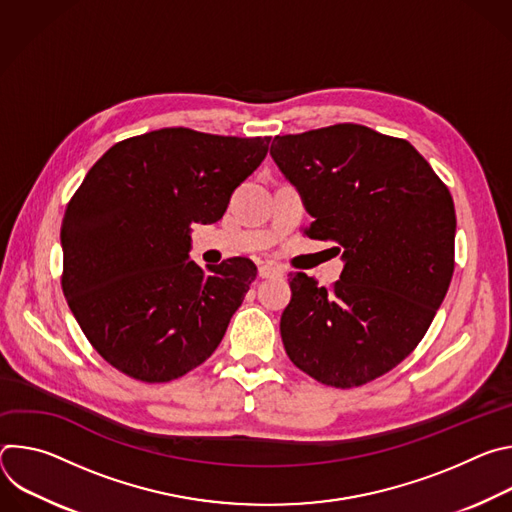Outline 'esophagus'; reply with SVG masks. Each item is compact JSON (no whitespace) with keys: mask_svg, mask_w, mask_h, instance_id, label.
I'll return each mask as SVG.
<instances>
[{"mask_svg":"<svg viewBox=\"0 0 512 512\" xmlns=\"http://www.w3.org/2000/svg\"><path fill=\"white\" fill-rule=\"evenodd\" d=\"M275 275H281V269L271 265V263H263L259 265V277L261 279H267V277H275Z\"/></svg>","mask_w":512,"mask_h":512,"instance_id":"1","label":"esophagus"}]
</instances>
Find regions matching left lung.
I'll use <instances>...</instances> for the list:
<instances>
[{"mask_svg":"<svg viewBox=\"0 0 512 512\" xmlns=\"http://www.w3.org/2000/svg\"><path fill=\"white\" fill-rule=\"evenodd\" d=\"M271 158L344 269L332 289L289 279L287 356L312 379L350 389L389 373L425 336L454 273L456 210L413 145L356 123L277 135Z\"/></svg>","mask_w":512,"mask_h":512,"instance_id":"8db88e82","label":"left lung"}]
</instances>
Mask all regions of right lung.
<instances>
[{"mask_svg":"<svg viewBox=\"0 0 512 512\" xmlns=\"http://www.w3.org/2000/svg\"><path fill=\"white\" fill-rule=\"evenodd\" d=\"M269 141L166 127L115 143L89 170L62 218V291L111 367L168 383L221 344L257 267L233 257L204 271L190 225L223 218Z\"/></svg>","mask_w":512,"mask_h":512,"instance_id":"right-lung-1","label":"right lung"}]
</instances>
